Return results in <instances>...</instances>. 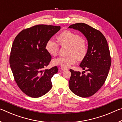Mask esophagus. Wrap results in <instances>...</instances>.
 <instances>
[{
  "mask_svg": "<svg viewBox=\"0 0 122 122\" xmlns=\"http://www.w3.org/2000/svg\"><path fill=\"white\" fill-rule=\"evenodd\" d=\"M62 71H66V70H67V68H64V67H61L60 68Z\"/></svg>",
  "mask_w": 122,
  "mask_h": 122,
  "instance_id": "obj_1",
  "label": "esophagus"
}]
</instances>
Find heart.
<instances>
[{"instance_id":"obj_1","label":"heart","mask_w":122,"mask_h":122,"mask_svg":"<svg viewBox=\"0 0 122 122\" xmlns=\"http://www.w3.org/2000/svg\"><path fill=\"white\" fill-rule=\"evenodd\" d=\"M60 45L69 46L68 54L66 56H60L55 59L53 62L55 65H59L64 68H68L76 62L78 60L83 59L87 53V45L86 41L81 38L80 35L69 30L61 32L57 37ZM47 51L53 56L58 54L60 45L56 41L49 40L46 45Z\"/></svg>"}]
</instances>
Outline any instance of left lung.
Segmentation results:
<instances>
[{
    "label": "left lung",
    "instance_id": "8db88e82",
    "mask_svg": "<svg viewBox=\"0 0 122 122\" xmlns=\"http://www.w3.org/2000/svg\"><path fill=\"white\" fill-rule=\"evenodd\" d=\"M69 28L82 33L88 44L87 53L80 65L84 71L81 74L70 69L69 89L76 95L88 97L100 90L108 75L111 63L108 44L100 30L87 24L76 23Z\"/></svg>",
    "mask_w": 122,
    "mask_h": 122
}]
</instances>
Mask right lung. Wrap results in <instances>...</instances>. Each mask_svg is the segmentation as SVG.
Wrapping results in <instances>:
<instances>
[{
	"instance_id": "add662e5",
	"label": "right lung",
	"mask_w": 122,
	"mask_h": 122,
	"mask_svg": "<svg viewBox=\"0 0 122 122\" xmlns=\"http://www.w3.org/2000/svg\"><path fill=\"white\" fill-rule=\"evenodd\" d=\"M60 28V26L37 25L22 30L14 39L10 67L16 83L28 96L39 97L52 88L51 77L58 68L55 66L44 69L51 59L46 45Z\"/></svg>"
}]
</instances>
